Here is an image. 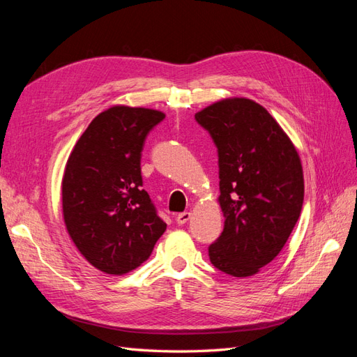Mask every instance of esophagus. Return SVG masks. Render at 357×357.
<instances>
[{"label": "esophagus", "mask_w": 357, "mask_h": 357, "mask_svg": "<svg viewBox=\"0 0 357 357\" xmlns=\"http://www.w3.org/2000/svg\"><path fill=\"white\" fill-rule=\"evenodd\" d=\"M190 219V213H188V211H185V213H180V214H177L176 215V222L178 223V225H185V223H188V220Z\"/></svg>", "instance_id": "obj_1"}]
</instances>
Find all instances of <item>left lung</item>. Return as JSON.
<instances>
[{
    "instance_id": "8db88e82",
    "label": "left lung",
    "mask_w": 357,
    "mask_h": 357,
    "mask_svg": "<svg viewBox=\"0 0 357 357\" xmlns=\"http://www.w3.org/2000/svg\"><path fill=\"white\" fill-rule=\"evenodd\" d=\"M219 152L222 235L208 247L211 264L250 277L282 252L304 202L301 158L283 128L261 104L226 98L195 114Z\"/></svg>"
}]
</instances>
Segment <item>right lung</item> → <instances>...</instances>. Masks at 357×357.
Wrapping results in <instances>:
<instances>
[{"label":"right lung","instance_id":"right-lung-1","mask_svg":"<svg viewBox=\"0 0 357 357\" xmlns=\"http://www.w3.org/2000/svg\"><path fill=\"white\" fill-rule=\"evenodd\" d=\"M165 114L114 105L86 128L62 177V214L70 238L92 266L123 275L152 255L167 223L142 188V150Z\"/></svg>","mask_w":357,"mask_h":357}]
</instances>
